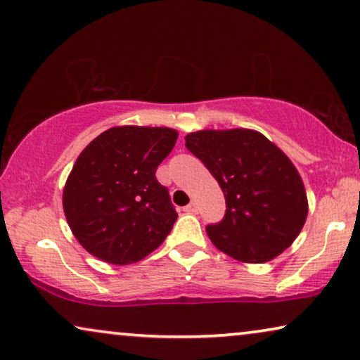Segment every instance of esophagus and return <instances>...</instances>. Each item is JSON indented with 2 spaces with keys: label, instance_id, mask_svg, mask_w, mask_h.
<instances>
[{
  "label": "esophagus",
  "instance_id": "obj_1",
  "mask_svg": "<svg viewBox=\"0 0 360 360\" xmlns=\"http://www.w3.org/2000/svg\"><path fill=\"white\" fill-rule=\"evenodd\" d=\"M197 210H199V207H197L195 202H191L189 205L184 207V212H187V214H197Z\"/></svg>",
  "mask_w": 360,
  "mask_h": 360
}]
</instances>
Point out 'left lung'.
Here are the masks:
<instances>
[{"mask_svg":"<svg viewBox=\"0 0 360 360\" xmlns=\"http://www.w3.org/2000/svg\"><path fill=\"white\" fill-rule=\"evenodd\" d=\"M186 146L224 191V220L205 229L220 251L261 264L295 241L308 215L307 192L279 146L251 129L197 130Z\"/></svg>","mask_w":360,"mask_h":360,"instance_id":"8db88e82","label":"left lung"}]
</instances>
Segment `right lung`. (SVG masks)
Listing matches in <instances>:
<instances>
[{"instance_id": "add662e5", "label": "right lung", "mask_w": 360, "mask_h": 360, "mask_svg": "<svg viewBox=\"0 0 360 360\" xmlns=\"http://www.w3.org/2000/svg\"><path fill=\"white\" fill-rule=\"evenodd\" d=\"M178 131L122 125L96 136L63 187V212L86 251L110 264H131L166 240L178 214L156 168Z\"/></svg>"}]
</instances>
